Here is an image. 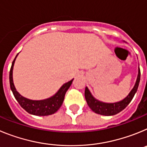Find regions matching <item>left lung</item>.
Segmentation results:
<instances>
[{
	"label": "left lung",
	"instance_id": "8db88e82",
	"mask_svg": "<svg viewBox=\"0 0 147 147\" xmlns=\"http://www.w3.org/2000/svg\"><path fill=\"white\" fill-rule=\"evenodd\" d=\"M140 78H141V71H140L139 68L136 85H135L134 88L132 89L130 93L123 100H121L120 102H114V103H105V102H100L98 100L96 99L92 96L91 93L90 92L88 88L86 87L85 91V96L88 106L93 112L97 114H100V115H113L119 113L130 103L132 98L134 97L135 94L137 91L138 88V85H139Z\"/></svg>",
	"mask_w": 147,
	"mask_h": 147
}]
</instances>
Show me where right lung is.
Masks as SVG:
<instances>
[{
  "instance_id": "1",
  "label": "right lung",
  "mask_w": 147,
  "mask_h": 147,
  "mask_svg": "<svg viewBox=\"0 0 147 147\" xmlns=\"http://www.w3.org/2000/svg\"><path fill=\"white\" fill-rule=\"evenodd\" d=\"M18 55V54H17L15 59L12 62L11 69L9 71L10 88H11V91H12L15 98H16L18 103L20 104V106L26 112L32 114V115L45 116V115H49L55 113L59 110V107L62 106V102L64 101L66 91L72 84L74 79L71 80V81L65 83L54 96L49 98L43 100H31L25 98V97L22 96L17 91L16 88L14 85V82H13V67H14L15 59H16Z\"/></svg>"
}]
</instances>
